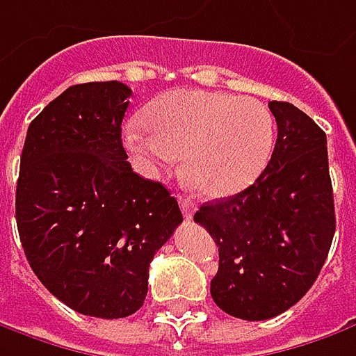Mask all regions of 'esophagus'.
Returning <instances> with one entry per match:
<instances>
[{
  "label": "esophagus",
  "mask_w": 356,
  "mask_h": 356,
  "mask_svg": "<svg viewBox=\"0 0 356 356\" xmlns=\"http://www.w3.org/2000/svg\"><path fill=\"white\" fill-rule=\"evenodd\" d=\"M179 199V207L183 211V215L187 217V219H191L193 217V213L197 211V205H195V201L191 197H185V195H177Z\"/></svg>",
  "instance_id": "obj_1"
}]
</instances>
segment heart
Here are the masks:
<instances>
[{
	"instance_id": "heart-1",
	"label": "heart",
	"mask_w": 356,
	"mask_h": 356,
	"mask_svg": "<svg viewBox=\"0 0 356 356\" xmlns=\"http://www.w3.org/2000/svg\"><path fill=\"white\" fill-rule=\"evenodd\" d=\"M123 129V143L149 175L183 171L199 193L229 197L267 167L275 141L270 111L253 97L207 89H173L153 99Z\"/></svg>"
}]
</instances>
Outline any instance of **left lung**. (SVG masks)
I'll use <instances>...</instances> for the list:
<instances>
[{"mask_svg": "<svg viewBox=\"0 0 356 356\" xmlns=\"http://www.w3.org/2000/svg\"><path fill=\"white\" fill-rule=\"evenodd\" d=\"M277 143L245 191L203 203L195 223L219 247L211 297L227 315L273 318L305 297L334 235L327 135L285 101H270Z\"/></svg>", "mask_w": 356, "mask_h": 356, "instance_id": "8db88e82", "label": "left lung"}]
</instances>
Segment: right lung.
<instances>
[{
    "instance_id": "1",
    "label": "right lung",
    "mask_w": 356,
    "mask_h": 356,
    "mask_svg": "<svg viewBox=\"0 0 356 356\" xmlns=\"http://www.w3.org/2000/svg\"><path fill=\"white\" fill-rule=\"evenodd\" d=\"M131 89L67 87L27 129L15 191L25 257L43 286L97 318L133 315L149 263L183 221L177 199L139 177L121 143Z\"/></svg>"
}]
</instances>
